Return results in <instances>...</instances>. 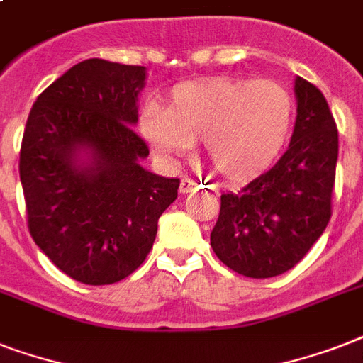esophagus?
Returning <instances> with one entry per match:
<instances>
[{"instance_id": "obj_1", "label": "esophagus", "mask_w": 363, "mask_h": 363, "mask_svg": "<svg viewBox=\"0 0 363 363\" xmlns=\"http://www.w3.org/2000/svg\"><path fill=\"white\" fill-rule=\"evenodd\" d=\"M198 188H199V182L194 181L192 177H182V181H181V192L182 194L194 192V190H198Z\"/></svg>"}]
</instances>
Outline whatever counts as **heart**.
I'll use <instances>...</instances> for the list:
<instances>
[{"label": "heart", "instance_id": "obj_1", "mask_svg": "<svg viewBox=\"0 0 363 363\" xmlns=\"http://www.w3.org/2000/svg\"><path fill=\"white\" fill-rule=\"evenodd\" d=\"M294 98L284 84L252 79H211L177 86L165 113L147 109L141 131L160 156L182 158L203 141V156L230 182L262 175L286 145Z\"/></svg>", "mask_w": 363, "mask_h": 363}]
</instances>
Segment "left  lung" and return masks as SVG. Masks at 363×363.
<instances>
[{
	"label": "left lung",
	"instance_id": "obj_1",
	"mask_svg": "<svg viewBox=\"0 0 363 363\" xmlns=\"http://www.w3.org/2000/svg\"><path fill=\"white\" fill-rule=\"evenodd\" d=\"M288 150L239 192L220 196L211 247L239 275L269 279L303 259L332 216L339 154L337 125L326 98L301 77Z\"/></svg>",
	"mask_w": 363,
	"mask_h": 363
}]
</instances>
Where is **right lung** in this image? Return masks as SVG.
Here are the masks:
<instances>
[{"mask_svg":"<svg viewBox=\"0 0 363 363\" xmlns=\"http://www.w3.org/2000/svg\"><path fill=\"white\" fill-rule=\"evenodd\" d=\"M147 69L90 58L39 94L20 148L28 228L60 271L113 284L145 262L179 179L141 165L137 99Z\"/></svg>","mask_w":363,"mask_h":363,"instance_id":"obj_1","label":"right lung"}]
</instances>
